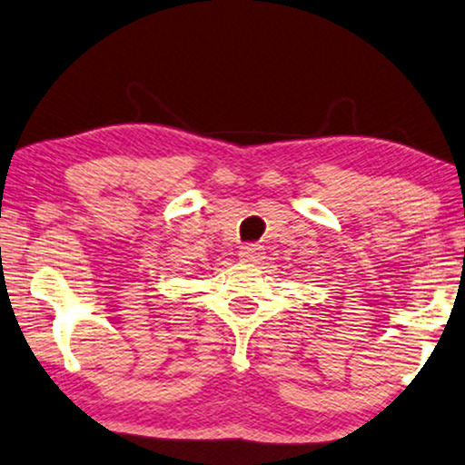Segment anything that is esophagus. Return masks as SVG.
I'll use <instances>...</instances> for the list:
<instances>
[{
    "label": "esophagus",
    "mask_w": 465,
    "mask_h": 465,
    "mask_svg": "<svg viewBox=\"0 0 465 465\" xmlns=\"http://www.w3.org/2000/svg\"><path fill=\"white\" fill-rule=\"evenodd\" d=\"M239 257H241V262H260L263 257V247L262 245L241 247Z\"/></svg>",
    "instance_id": "34e87169"
}]
</instances>
